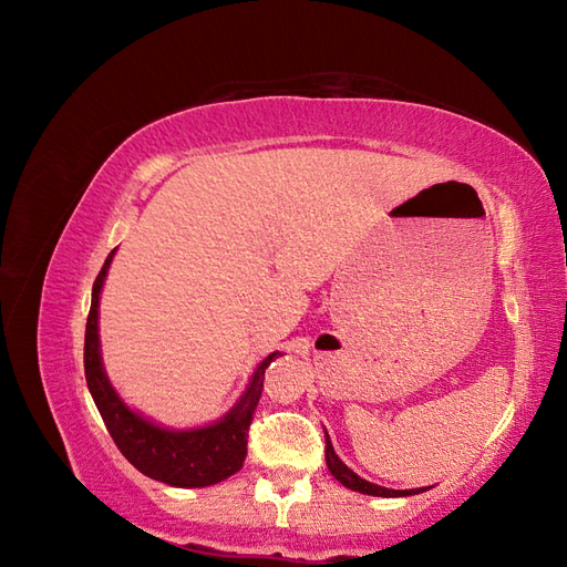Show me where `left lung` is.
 <instances>
[{"mask_svg": "<svg viewBox=\"0 0 567 567\" xmlns=\"http://www.w3.org/2000/svg\"><path fill=\"white\" fill-rule=\"evenodd\" d=\"M326 466H329V471L336 475L338 483H342V485L354 489V492H362V494H371V496H406V494L423 492V489H388V487H381V485L367 483V480L359 477L354 471H350L346 463L338 458V454L333 452V444H331L329 435H326Z\"/></svg>", "mask_w": 567, "mask_h": 567, "instance_id": "8db88e82", "label": "left lung"}]
</instances>
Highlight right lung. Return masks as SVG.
Segmentation results:
<instances>
[{
	"instance_id": "add662e5",
	"label": "right lung",
	"mask_w": 567,
	"mask_h": 567,
	"mask_svg": "<svg viewBox=\"0 0 567 567\" xmlns=\"http://www.w3.org/2000/svg\"><path fill=\"white\" fill-rule=\"evenodd\" d=\"M113 252L115 250H111L106 257L94 281L87 331H84V375H87V388L99 414L104 419L117 450L144 475L173 487H208L221 483V480L244 466L248 454V427L262 394L265 369L277 359L279 352L265 357V362L257 367L241 402L231 409V414L215 425L175 433L136 416L134 411L120 402L115 390L111 388L99 354V293L101 286H104Z\"/></svg>"
}]
</instances>
